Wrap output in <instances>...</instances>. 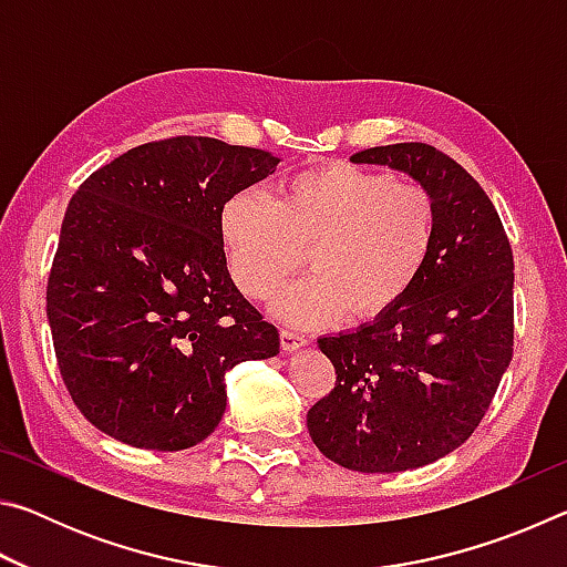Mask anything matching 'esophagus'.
Returning a JSON list of instances; mask_svg holds the SVG:
<instances>
[{"label":"esophagus","mask_w":567,"mask_h":567,"mask_svg":"<svg viewBox=\"0 0 567 567\" xmlns=\"http://www.w3.org/2000/svg\"><path fill=\"white\" fill-rule=\"evenodd\" d=\"M280 344L285 352H297L300 348L307 344V338L302 332H295V330H282L280 332Z\"/></svg>","instance_id":"esophagus-1"}]
</instances>
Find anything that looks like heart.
<instances>
[{"instance_id": "obj_1", "label": "heart", "mask_w": 567, "mask_h": 567, "mask_svg": "<svg viewBox=\"0 0 567 567\" xmlns=\"http://www.w3.org/2000/svg\"><path fill=\"white\" fill-rule=\"evenodd\" d=\"M437 213L417 182L332 162L282 182L277 199L235 192L219 213L227 267L239 290L265 300L307 247L310 275L272 295V312L320 328L352 312L372 320L410 292L435 243Z\"/></svg>"}]
</instances>
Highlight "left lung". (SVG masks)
Here are the masks:
<instances>
[{
  "label": "left lung",
  "mask_w": 567,
  "mask_h": 567,
  "mask_svg": "<svg viewBox=\"0 0 567 567\" xmlns=\"http://www.w3.org/2000/svg\"><path fill=\"white\" fill-rule=\"evenodd\" d=\"M425 187L437 229L415 285L360 328L322 334L338 380L307 412L320 453L358 473L435 463L473 435L513 358V249L491 197L422 142L354 152Z\"/></svg>",
  "instance_id": "8db88e82"
}]
</instances>
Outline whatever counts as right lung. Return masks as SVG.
Segmentation results:
<instances>
[{"label":"right lung","mask_w":567,"mask_h":567,"mask_svg":"<svg viewBox=\"0 0 567 567\" xmlns=\"http://www.w3.org/2000/svg\"><path fill=\"white\" fill-rule=\"evenodd\" d=\"M280 157L213 137L124 152L76 189L47 282L56 362L94 427L175 453L215 433L225 375L280 352L227 270L219 213Z\"/></svg>","instance_id":"obj_1"}]
</instances>
